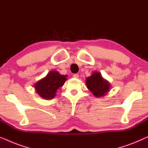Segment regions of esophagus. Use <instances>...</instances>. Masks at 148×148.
Listing matches in <instances>:
<instances>
[{
	"label": "esophagus",
	"instance_id": "obj_1",
	"mask_svg": "<svg viewBox=\"0 0 148 148\" xmlns=\"http://www.w3.org/2000/svg\"><path fill=\"white\" fill-rule=\"evenodd\" d=\"M73 77L75 78H79V75L78 74H74L73 75Z\"/></svg>",
	"mask_w": 148,
	"mask_h": 148
}]
</instances>
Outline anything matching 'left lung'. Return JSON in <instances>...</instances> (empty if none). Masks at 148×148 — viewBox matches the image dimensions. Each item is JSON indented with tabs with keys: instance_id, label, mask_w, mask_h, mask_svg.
<instances>
[{
	"instance_id": "1",
	"label": "left lung",
	"mask_w": 148,
	"mask_h": 148,
	"mask_svg": "<svg viewBox=\"0 0 148 148\" xmlns=\"http://www.w3.org/2000/svg\"><path fill=\"white\" fill-rule=\"evenodd\" d=\"M86 84L88 90H90L96 97L105 96L110 90L111 86L109 82L105 80L98 72H94L90 76L86 78Z\"/></svg>"
}]
</instances>
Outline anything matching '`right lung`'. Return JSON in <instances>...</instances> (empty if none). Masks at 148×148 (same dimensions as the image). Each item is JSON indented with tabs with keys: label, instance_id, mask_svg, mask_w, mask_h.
<instances>
[{
	"label": "right lung",
	"instance_id": "add662e5",
	"mask_svg": "<svg viewBox=\"0 0 148 148\" xmlns=\"http://www.w3.org/2000/svg\"><path fill=\"white\" fill-rule=\"evenodd\" d=\"M67 75H61L57 71H50L47 76L34 85L35 91L44 99H51L56 97L57 90L65 83Z\"/></svg>",
	"mask_w": 148,
	"mask_h": 148
}]
</instances>
